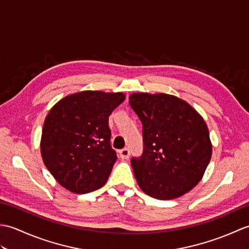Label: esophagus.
Returning a JSON list of instances; mask_svg holds the SVG:
<instances>
[{"label": "esophagus", "instance_id": "obj_1", "mask_svg": "<svg viewBox=\"0 0 249 249\" xmlns=\"http://www.w3.org/2000/svg\"><path fill=\"white\" fill-rule=\"evenodd\" d=\"M119 154H120V157L122 158V160H128L129 155H130V152H129L127 147H124L123 150H121L119 152Z\"/></svg>", "mask_w": 249, "mask_h": 249}]
</instances>
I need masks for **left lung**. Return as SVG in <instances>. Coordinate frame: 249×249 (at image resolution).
Listing matches in <instances>:
<instances>
[{"mask_svg": "<svg viewBox=\"0 0 249 249\" xmlns=\"http://www.w3.org/2000/svg\"><path fill=\"white\" fill-rule=\"evenodd\" d=\"M129 105L143 126V154L131 158L139 187L158 200L188 193L212 156L202 116L185 100L165 93H134Z\"/></svg>", "mask_w": 249, "mask_h": 249, "instance_id": "obj_1", "label": "left lung"}]
</instances>
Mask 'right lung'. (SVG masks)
<instances>
[{
  "instance_id": "1",
  "label": "right lung",
  "mask_w": 249,
  "mask_h": 249,
  "mask_svg": "<svg viewBox=\"0 0 249 249\" xmlns=\"http://www.w3.org/2000/svg\"><path fill=\"white\" fill-rule=\"evenodd\" d=\"M125 94L82 91L59 100L47 114L40 153L63 187L87 194L106 184L116 160L110 145L109 115Z\"/></svg>"
}]
</instances>
